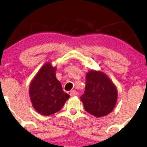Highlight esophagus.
Masks as SVG:
<instances>
[{"instance_id":"34e87169","label":"esophagus","mask_w":147,"mask_h":147,"mask_svg":"<svg viewBox=\"0 0 147 147\" xmlns=\"http://www.w3.org/2000/svg\"><path fill=\"white\" fill-rule=\"evenodd\" d=\"M78 95V93L77 91H75V90H72V91H70V95L71 97H74V96H76V95Z\"/></svg>"}]
</instances>
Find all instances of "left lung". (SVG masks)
I'll list each match as a JSON object with an SVG mask.
<instances>
[{"label":"left lung","mask_w":147,"mask_h":147,"mask_svg":"<svg viewBox=\"0 0 147 147\" xmlns=\"http://www.w3.org/2000/svg\"><path fill=\"white\" fill-rule=\"evenodd\" d=\"M85 84L81 97L85 111L97 118L110 113L118 98L116 87L111 80L103 72L92 70L87 73Z\"/></svg>","instance_id":"obj_1"}]
</instances>
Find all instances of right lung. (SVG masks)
Wrapping results in <instances>:
<instances>
[{
  "mask_svg": "<svg viewBox=\"0 0 147 147\" xmlns=\"http://www.w3.org/2000/svg\"><path fill=\"white\" fill-rule=\"evenodd\" d=\"M56 67L45 63L31 81L29 94L35 109L44 116L60 111L70 96L56 77Z\"/></svg>",
  "mask_w": 147,
  "mask_h": 147,
  "instance_id": "1",
  "label": "right lung"
}]
</instances>
